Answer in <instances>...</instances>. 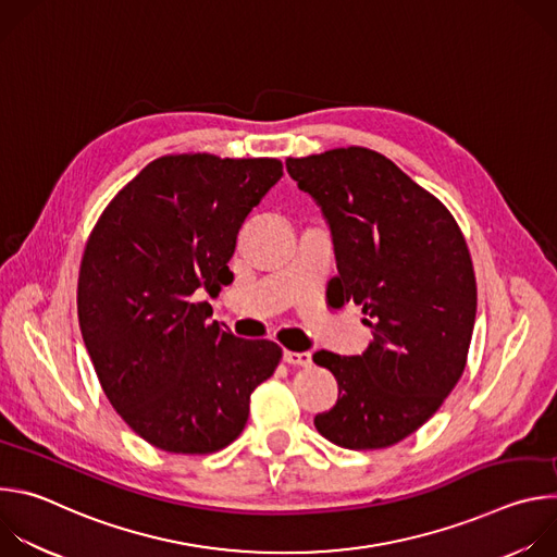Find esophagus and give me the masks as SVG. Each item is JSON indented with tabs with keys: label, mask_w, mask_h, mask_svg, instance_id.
I'll use <instances>...</instances> for the list:
<instances>
[{
	"label": "esophagus",
	"mask_w": 557,
	"mask_h": 557,
	"mask_svg": "<svg viewBox=\"0 0 557 557\" xmlns=\"http://www.w3.org/2000/svg\"><path fill=\"white\" fill-rule=\"evenodd\" d=\"M282 359H284L286 363H290V366H304V368H308V366L312 363V355H310V352H295V350H284Z\"/></svg>",
	"instance_id": "esophagus-1"
}]
</instances>
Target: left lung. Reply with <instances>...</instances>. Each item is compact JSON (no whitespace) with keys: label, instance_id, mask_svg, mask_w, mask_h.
Instances as JSON below:
<instances>
[{"label":"left lung","instance_id":"left-lung-1","mask_svg":"<svg viewBox=\"0 0 557 557\" xmlns=\"http://www.w3.org/2000/svg\"><path fill=\"white\" fill-rule=\"evenodd\" d=\"M333 233L335 288L361 306L372 342L357 357L312 361L339 385L314 428L346 449H381L417 432L458 383L475 320V277L447 207L389 158L339 147L286 158Z\"/></svg>","mask_w":557,"mask_h":557}]
</instances>
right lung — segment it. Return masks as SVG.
Segmentation results:
<instances>
[{
	"label": "right lung",
	"mask_w": 557,
	"mask_h": 557,
	"mask_svg": "<svg viewBox=\"0 0 557 557\" xmlns=\"http://www.w3.org/2000/svg\"><path fill=\"white\" fill-rule=\"evenodd\" d=\"M282 178L277 158L172 153L106 207L78 271V326L101 387L149 445L211 454L247 425L282 348L209 322L237 231Z\"/></svg>",
	"instance_id": "add662e5"
}]
</instances>
